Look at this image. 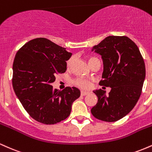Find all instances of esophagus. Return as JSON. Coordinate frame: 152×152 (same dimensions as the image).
Wrapping results in <instances>:
<instances>
[{
  "label": "esophagus",
  "mask_w": 152,
  "mask_h": 152,
  "mask_svg": "<svg viewBox=\"0 0 152 152\" xmlns=\"http://www.w3.org/2000/svg\"><path fill=\"white\" fill-rule=\"evenodd\" d=\"M88 94H89V92L83 91H81V96H86V95H88Z\"/></svg>",
  "instance_id": "esophagus-1"
}]
</instances>
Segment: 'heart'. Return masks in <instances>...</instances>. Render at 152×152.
<instances>
[{"label": "heart", "mask_w": 152, "mask_h": 152, "mask_svg": "<svg viewBox=\"0 0 152 152\" xmlns=\"http://www.w3.org/2000/svg\"><path fill=\"white\" fill-rule=\"evenodd\" d=\"M96 59H97L96 58H94V57H89L88 59L89 65L91 66V64L94 61L96 60ZM73 61H74V58H73V57H71V58L67 61V62H66V65H67L68 68L71 67V64H72L73 63ZM74 83L76 86L81 87L82 88H84V89L90 88L91 86V82L89 80L85 79V78H78V79H76V81H74Z\"/></svg>", "instance_id": "b5f03b06"}]
</instances>
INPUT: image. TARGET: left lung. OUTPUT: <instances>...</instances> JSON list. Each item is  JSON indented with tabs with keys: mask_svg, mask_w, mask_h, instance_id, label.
<instances>
[{
	"mask_svg": "<svg viewBox=\"0 0 152 152\" xmlns=\"http://www.w3.org/2000/svg\"><path fill=\"white\" fill-rule=\"evenodd\" d=\"M91 50L103 60L99 85L111 91L109 95L104 90L94 91L98 102L91 111L99 120L116 121L133 109L140 97L146 76L144 59L136 43L126 36H108Z\"/></svg>",
	"mask_w": 152,
	"mask_h": 152,
	"instance_id": "1",
	"label": "left lung"
}]
</instances>
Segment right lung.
<instances>
[{"label":"right lung","mask_w":152,"mask_h":152,"mask_svg":"<svg viewBox=\"0 0 152 152\" xmlns=\"http://www.w3.org/2000/svg\"><path fill=\"white\" fill-rule=\"evenodd\" d=\"M72 53L45 38L31 40L17 52L13 64V88L25 110L36 121L54 124L71 114L81 95L76 87L53 89L56 75L66 71Z\"/></svg>","instance_id":"right-lung-1"}]
</instances>
